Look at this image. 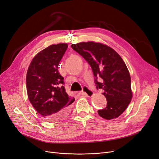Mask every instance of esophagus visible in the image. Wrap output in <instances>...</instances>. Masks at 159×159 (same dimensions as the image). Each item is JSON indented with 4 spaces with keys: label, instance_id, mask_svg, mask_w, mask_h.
I'll return each instance as SVG.
<instances>
[{
    "label": "esophagus",
    "instance_id": "obj_1",
    "mask_svg": "<svg viewBox=\"0 0 159 159\" xmlns=\"http://www.w3.org/2000/svg\"><path fill=\"white\" fill-rule=\"evenodd\" d=\"M81 95L90 98L93 95V91H91L88 87H87V86H84L82 90V92H81Z\"/></svg>",
    "mask_w": 159,
    "mask_h": 159
}]
</instances>
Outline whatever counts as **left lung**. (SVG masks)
I'll list each match as a JSON object with an SVG mask.
<instances>
[{"label": "left lung", "mask_w": 159, "mask_h": 159, "mask_svg": "<svg viewBox=\"0 0 159 159\" xmlns=\"http://www.w3.org/2000/svg\"><path fill=\"white\" fill-rule=\"evenodd\" d=\"M71 46L90 65L96 88L103 90L107 106L98 111L99 116L107 120L117 118L127 109L133 97L131 76L125 63L118 53L102 43L80 42ZM98 78L102 81L99 83Z\"/></svg>", "instance_id": "left-lung-1"}]
</instances>
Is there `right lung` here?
<instances>
[{"label":"right lung","instance_id":"add662e5","mask_svg":"<svg viewBox=\"0 0 159 159\" xmlns=\"http://www.w3.org/2000/svg\"><path fill=\"white\" fill-rule=\"evenodd\" d=\"M67 44H53L34 56L28 67L26 88L30 102L38 113L51 122L64 119L70 112L74 98L66 92L58 65Z\"/></svg>","mask_w":159,"mask_h":159}]
</instances>
